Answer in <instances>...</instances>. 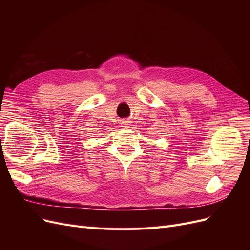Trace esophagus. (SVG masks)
<instances>
[{"mask_svg": "<svg viewBox=\"0 0 250 250\" xmlns=\"http://www.w3.org/2000/svg\"><path fill=\"white\" fill-rule=\"evenodd\" d=\"M121 127H123L124 129H127V128H129V123H128L127 121H122V122H121Z\"/></svg>", "mask_w": 250, "mask_h": 250, "instance_id": "esophagus-1", "label": "esophagus"}]
</instances>
